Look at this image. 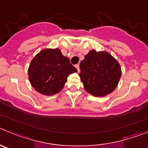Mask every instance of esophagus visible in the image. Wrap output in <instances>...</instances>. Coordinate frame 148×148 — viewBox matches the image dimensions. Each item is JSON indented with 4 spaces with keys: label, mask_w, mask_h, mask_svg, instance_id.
I'll use <instances>...</instances> for the list:
<instances>
[{
    "label": "esophagus",
    "mask_w": 148,
    "mask_h": 148,
    "mask_svg": "<svg viewBox=\"0 0 148 148\" xmlns=\"http://www.w3.org/2000/svg\"><path fill=\"white\" fill-rule=\"evenodd\" d=\"M75 68H76V69H77V72L79 73V64H77V65H75Z\"/></svg>",
    "instance_id": "1"
}]
</instances>
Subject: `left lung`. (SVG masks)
Returning <instances> with one entry per match:
<instances>
[{
  "label": "left lung",
  "mask_w": 148,
  "mask_h": 148,
  "mask_svg": "<svg viewBox=\"0 0 148 148\" xmlns=\"http://www.w3.org/2000/svg\"><path fill=\"white\" fill-rule=\"evenodd\" d=\"M79 68L84 88L94 97H105L113 92L122 75L119 62L106 51H90Z\"/></svg>",
  "instance_id": "1"
}]
</instances>
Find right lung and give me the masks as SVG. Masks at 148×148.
<instances>
[{
    "label": "right lung",
    "mask_w": 148,
    "mask_h": 148,
    "mask_svg": "<svg viewBox=\"0 0 148 148\" xmlns=\"http://www.w3.org/2000/svg\"><path fill=\"white\" fill-rule=\"evenodd\" d=\"M75 72H77L76 68L59 49H46L40 51L33 58L28 69L32 86L46 96L59 93L69 74Z\"/></svg>",
    "instance_id": "right-lung-1"
}]
</instances>
